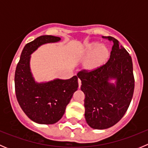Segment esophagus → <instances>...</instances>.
Segmentation results:
<instances>
[{
  "label": "esophagus",
  "instance_id": "esophagus-1",
  "mask_svg": "<svg viewBox=\"0 0 148 148\" xmlns=\"http://www.w3.org/2000/svg\"><path fill=\"white\" fill-rule=\"evenodd\" d=\"M78 84H79V88H80L81 87V85H82V82L79 79H78Z\"/></svg>",
  "mask_w": 148,
  "mask_h": 148
}]
</instances>
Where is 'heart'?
<instances>
[{"mask_svg":"<svg viewBox=\"0 0 148 148\" xmlns=\"http://www.w3.org/2000/svg\"><path fill=\"white\" fill-rule=\"evenodd\" d=\"M79 53L86 56L82 64L83 69L86 72H94L102 68L111 56V49L105 44L93 41L85 44Z\"/></svg>","mask_w":148,"mask_h":148,"instance_id":"obj_1","label":"heart"}]
</instances>
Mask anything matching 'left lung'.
<instances>
[{"instance_id": "8db88e82", "label": "left lung", "mask_w": 148, "mask_h": 148, "mask_svg": "<svg viewBox=\"0 0 148 148\" xmlns=\"http://www.w3.org/2000/svg\"><path fill=\"white\" fill-rule=\"evenodd\" d=\"M113 43L111 56L102 68L94 72L82 71L81 90L84 93L85 120L93 129L115 125L127 110L133 96L135 79L132 58L116 38L102 36ZM112 80L116 81L111 82Z\"/></svg>"}]
</instances>
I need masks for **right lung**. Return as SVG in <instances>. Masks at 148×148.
I'll return each mask as SVG.
<instances>
[{
  "label": "right lung",
  "mask_w": 148,
  "mask_h": 148,
  "mask_svg": "<svg viewBox=\"0 0 148 148\" xmlns=\"http://www.w3.org/2000/svg\"><path fill=\"white\" fill-rule=\"evenodd\" d=\"M61 41L60 37L45 35L38 37L23 48L15 72V91L22 110L30 120L42 125L57 122L78 89V77L37 82L30 68L31 55L39 46Z\"/></svg>",
  "instance_id": "obj_1"
}]
</instances>
